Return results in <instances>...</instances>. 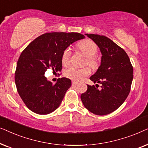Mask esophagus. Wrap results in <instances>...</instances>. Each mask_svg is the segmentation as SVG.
Listing matches in <instances>:
<instances>
[{"mask_svg": "<svg viewBox=\"0 0 148 148\" xmlns=\"http://www.w3.org/2000/svg\"><path fill=\"white\" fill-rule=\"evenodd\" d=\"M78 84V82H75V81H73V82H72V85H73V86H75V85Z\"/></svg>", "mask_w": 148, "mask_h": 148, "instance_id": "1", "label": "esophagus"}]
</instances>
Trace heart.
<instances>
[{
  "label": "heart",
  "instance_id": "1",
  "mask_svg": "<svg viewBox=\"0 0 148 148\" xmlns=\"http://www.w3.org/2000/svg\"><path fill=\"white\" fill-rule=\"evenodd\" d=\"M78 48L87 57V63L91 67L96 68L98 62L96 56L98 53V46L90 40H86L78 44ZM72 51L70 47L66 48L62 54L61 62L64 66H67L71 62ZM90 69L88 67L78 68L70 66L64 71V75L66 77L74 81H81L90 74Z\"/></svg>",
  "mask_w": 148,
  "mask_h": 148
}]
</instances>
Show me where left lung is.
I'll list each match as a JSON object with an SVG mask.
<instances>
[{
    "mask_svg": "<svg viewBox=\"0 0 148 148\" xmlns=\"http://www.w3.org/2000/svg\"><path fill=\"white\" fill-rule=\"evenodd\" d=\"M86 35L92 39L102 53L100 66L96 73L90 77L94 84L81 95L84 106L96 115H106L120 107L130 92L133 78V69L126 52L104 36L98 34Z\"/></svg>",
    "mask_w": 148,
    "mask_h": 148,
    "instance_id": "1",
    "label": "left lung"
}]
</instances>
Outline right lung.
Masks as SVG:
<instances>
[{
  "mask_svg": "<svg viewBox=\"0 0 148 148\" xmlns=\"http://www.w3.org/2000/svg\"><path fill=\"white\" fill-rule=\"evenodd\" d=\"M84 38V35L74 32L46 33L36 38L21 52L15 81L20 97L30 110L47 114L60 106L71 86V81L62 77L52 84L44 74L48 69L61 71L62 52L73 42Z\"/></svg>",
  "mask_w": 148,
  "mask_h": 148,
  "instance_id": "1",
  "label": "right lung"
}]
</instances>
